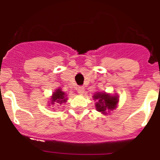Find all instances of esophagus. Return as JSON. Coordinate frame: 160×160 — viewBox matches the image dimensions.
<instances>
[{
    "label": "esophagus",
    "instance_id": "34e87169",
    "mask_svg": "<svg viewBox=\"0 0 160 160\" xmlns=\"http://www.w3.org/2000/svg\"><path fill=\"white\" fill-rule=\"evenodd\" d=\"M78 93L79 94H82L84 93V87H78Z\"/></svg>",
    "mask_w": 160,
    "mask_h": 160
}]
</instances>
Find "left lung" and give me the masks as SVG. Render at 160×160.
I'll list each match as a JSON object with an SVG mask.
<instances>
[{"mask_svg":"<svg viewBox=\"0 0 160 160\" xmlns=\"http://www.w3.org/2000/svg\"><path fill=\"white\" fill-rule=\"evenodd\" d=\"M93 97L94 100L97 99L95 103L96 110L102 114H107V111L116 108L118 102L117 96H111L106 93H97Z\"/></svg>","mask_w":160,"mask_h":160,"instance_id":"8db88e82","label":"left lung"}]
</instances>
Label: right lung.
<instances>
[{
	"label": "right lung",
	"mask_w": 160,
	"mask_h": 160,
	"mask_svg": "<svg viewBox=\"0 0 160 160\" xmlns=\"http://www.w3.org/2000/svg\"><path fill=\"white\" fill-rule=\"evenodd\" d=\"M51 99V104L56 103V105L59 106L62 103L66 102L67 98H66V93L62 91L61 89H58V90H55V92H53Z\"/></svg>",
	"instance_id": "obj_1"
}]
</instances>
